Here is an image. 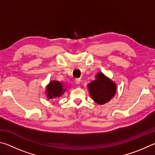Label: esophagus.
<instances>
[{
  "instance_id": "34e87169",
  "label": "esophagus",
  "mask_w": 155,
  "mask_h": 155,
  "mask_svg": "<svg viewBox=\"0 0 155 155\" xmlns=\"http://www.w3.org/2000/svg\"><path fill=\"white\" fill-rule=\"evenodd\" d=\"M74 82H75V84H77V85H79L80 83H81V81H80L79 79H76L74 81Z\"/></svg>"
}]
</instances>
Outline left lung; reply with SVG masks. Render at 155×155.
Returning <instances> with one entry per match:
<instances>
[{"mask_svg":"<svg viewBox=\"0 0 155 155\" xmlns=\"http://www.w3.org/2000/svg\"><path fill=\"white\" fill-rule=\"evenodd\" d=\"M96 78L87 85L91 98L99 104L108 103L116 93V85L103 73L97 74Z\"/></svg>","mask_w":155,"mask_h":155,"instance_id":"left-lung-1","label":"left lung"}]
</instances>
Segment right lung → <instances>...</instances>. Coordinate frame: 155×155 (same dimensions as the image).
<instances>
[{"label":"right lung","mask_w":155,"mask_h":155,"mask_svg":"<svg viewBox=\"0 0 155 155\" xmlns=\"http://www.w3.org/2000/svg\"><path fill=\"white\" fill-rule=\"evenodd\" d=\"M66 91L63 83L57 81H52L46 87V95L48 99H53L61 96Z\"/></svg>","instance_id":"right-lung-1"}]
</instances>
